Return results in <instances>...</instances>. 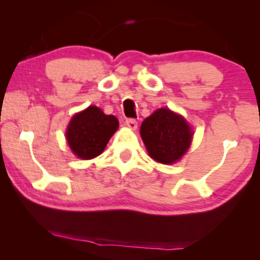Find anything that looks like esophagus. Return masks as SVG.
I'll return each instance as SVG.
<instances>
[{"label":"esophagus","instance_id":"obj_1","mask_svg":"<svg viewBox=\"0 0 260 260\" xmlns=\"http://www.w3.org/2000/svg\"><path fill=\"white\" fill-rule=\"evenodd\" d=\"M124 123H126V126L128 128H131V129H136L137 126H138V122L134 120V118H127Z\"/></svg>","mask_w":260,"mask_h":260}]
</instances>
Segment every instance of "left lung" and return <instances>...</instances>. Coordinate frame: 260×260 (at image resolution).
Returning a JSON list of instances; mask_svg holds the SVG:
<instances>
[{
  "label": "left lung",
  "mask_w": 260,
  "mask_h": 260,
  "mask_svg": "<svg viewBox=\"0 0 260 260\" xmlns=\"http://www.w3.org/2000/svg\"><path fill=\"white\" fill-rule=\"evenodd\" d=\"M140 136L150 157L161 164L180 160L192 142V131L182 116L159 109L143 121Z\"/></svg>",
  "instance_id": "1"
}]
</instances>
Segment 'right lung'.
Masks as SVG:
<instances>
[{
  "mask_svg": "<svg viewBox=\"0 0 260 260\" xmlns=\"http://www.w3.org/2000/svg\"><path fill=\"white\" fill-rule=\"evenodd\" d=\"M117 128L118 120L115 116L105 115L96 106H89L73 116L66 137L73 153L80 159L89 160L103 153Z\"/></svg>",
  "mask_w": 260,
  "mask_h": 260,
  "instance_id": "1",
  "label": "right lung"
}]
</instances>
